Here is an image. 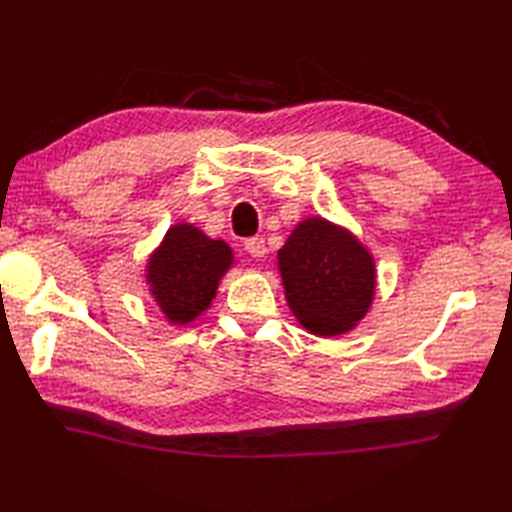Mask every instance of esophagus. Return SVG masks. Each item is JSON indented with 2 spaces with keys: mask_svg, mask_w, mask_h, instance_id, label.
Here are the masks:
<instances>
[{
  "mask_svg": "<svg viewBox=\"0 0 512 512\" xmlns=\"http://www.w3.org/2000/svg\"><path fill=\"white\" fill-rule=\"evenodd\" d=\"M244 250H246V253H248L250 257H255V259H262V257H266V253H268L264 237H250V239H246V242H244Z\"/></svg>",
  "mask_w": 512,
  "mask_h": 512,
  "instance_id": "34e87169",
  "label": "esophagus"
}]
</instances>
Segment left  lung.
<instances>
[{"mask_svg": "<svg viewBox=\"0 0 512 512\" xmlns=\"http://www.w3.org/2000/svg\"><path fill=\"white\" fill-rule=\"evenodd\" d=\"M288 308L314 336L352 332L372 310L376 262L350 228L312 215L301 220L277 250Z\"/></svg>", "mask_w": 512, "mask_h": 512, "instance_id": "left-lung-1", "label": "left lung"}]
</instances>
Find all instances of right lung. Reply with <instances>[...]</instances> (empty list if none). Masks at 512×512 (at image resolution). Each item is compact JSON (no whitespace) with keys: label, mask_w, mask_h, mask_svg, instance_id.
Returning <instances> with one entry per match:
<instances>
[{"label":"right lung","mask_w":512,"mask_h":512,"mask_svg":"<svg viewBox=\"0 0 512 512\" xmlns=\"http://www.w3.org/2000/svg\"><path fill=\"white\" fill-rule=\"evenodd\" d=\"M235 264L233 248L195 224L176 222L151 250L145 284L169 325H189L211 308L222 277Z\"/></svg>","instance_id":"1"}]
</instances>
